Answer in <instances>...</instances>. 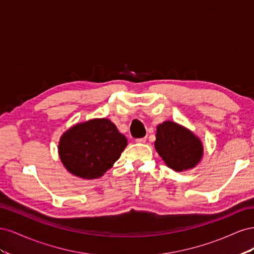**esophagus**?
<instances>
[{
    "mask_svg": "<svg viewBox=\"0 0 254 254\" xmlns=\"http://www.w3.org/2000/svg\"><path fill=\"white\" fill-rule=\"evenodd\" d=\"M136 143H145L146 142V137H141V139H136Z\"/></svg>",
    "mask_w": 254,
    "mask_h": 254,
    "instance_id": "34e87169",
    "label": "esophagus"
}]
</instances>
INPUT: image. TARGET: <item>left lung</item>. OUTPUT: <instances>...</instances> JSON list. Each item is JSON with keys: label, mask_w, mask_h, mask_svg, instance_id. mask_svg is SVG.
Listing matches in <instances>:
<instances>
[{"label": "left lung", "mask_w": 254, "mask_h": 254, "mask_svg": "<svg viewBox=\"0 0 254 254\" xmlns=\"http://www.w3.org/2000/svg\"><path fill=\"white\" fill-rule=\"evenodd\" d=\"M155 147L165 164L176 172L195 167L203 156V146L188 128L172 121L157 126Z\"/></svg>", "instance_id": "left-lung-1"}]
</instances>
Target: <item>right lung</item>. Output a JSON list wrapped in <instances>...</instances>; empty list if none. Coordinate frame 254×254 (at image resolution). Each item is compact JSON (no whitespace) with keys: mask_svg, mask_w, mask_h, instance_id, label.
<instances>
[{"mask_svg":"<svg viewBox=\"0 0 254 254\" xmlns=\"http://www.w3.org/2000/svg\"><path fill=\"white\" fill-rule=\"evenodd\" d=\"M127 139L108 119L76 124L61 135L58 152L66 170L83 179H97L126 148Z\"/></svg>","mask_w":254,"mask_h":254,"instance_id":"obj_1","label":"right lung"}]
</instances>
